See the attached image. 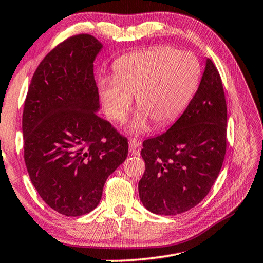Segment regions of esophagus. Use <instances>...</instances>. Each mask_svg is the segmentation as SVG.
Returning a JSON list of instances; mask_svg holds the SVG:
<instances>
[{"instance_id":"1","label":"esophagus","mask_w":263,"mask_h":263,"mask_svg":"<svg viewBox=\"0 0 263 263\" xmlns=\"http://www.w3.org/2000/svg\"><path fill=\"white\" fill-rule=\"evenodd\" d=\"M140 143L136 138H131L130 141H128V149L130 152L133 154V156H139L140 153Z\"/></svg>"}]
</instances>
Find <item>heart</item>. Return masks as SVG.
Returning <instances> with one entry per match:
<instances>
[{"label":"heart","instance_id":"1","mask_svg":"<svg viewBox=\"0 0 263 263\" xmlns=\"http://www.w3.org/2000/svg\"><path fill=\"white\" fill-rule=\"evenodd\" d=\"M200 78V64L192 53L171 45H157L130 53L115 65V81L102 78L99 91L106 115L122 122L132 105L139 112L130 126L141 132L148 119L157 127L173 123L189 105Z\"/></svg>","mask_w":263,"mask_h":263}]
</instances>
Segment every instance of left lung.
<instances>
[{"label":"left lung","mask_w":263,"mask_h":263,"mask_svg":"<svg viewBox=\"0 0 263 263\" xmlns=\"http://www.w3.org/2000/svg\"><path fill=\"white\" fill-rule=\"evenodd\" d=\"M227 147V105L218 69L207 60L189 106L161 135L144 140L139 197L149 212L177 215L210 193Z\"/></svg>","instance_id":"left-lung-1"}]
</instances>
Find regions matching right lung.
<instances>
[{
	"label": "right lung",
	"instance_id": "add662e5",
	"mask_svg": "<svg viewBox=\"0 0 263 263\" xmlns=\"http://www.w3.org/2000/svg\"><path fill=\"white\" fill-rule=\"evenodd\" d=\"M102 43L79 34L53 48L37 66L24 102V161L49 207L65 216L90 213L107 177L128 152L126 137L98 117L93 61Z\"/></svg>",
	"mask_w": 263,
	"mask_h": 263
}]
</instances>
